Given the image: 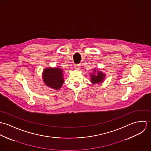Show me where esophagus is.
<instances>
[{"instance_id":"1","label":"esophagus","mask_w":151,"mask_h":151,"mask_svg":"<svg viewBox=\"0 0 151 151\" xmlns=\"http://www.w3.org/2000/svg\"><path fill=\"white\" fill-rule=\"evenodd\" d=\"M79 66H80L79 64H75V70H78L79 69Z\"/></svg>"}]
</instances>
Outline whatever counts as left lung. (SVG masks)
I'll return each mask as SVG.
<instances>
[{
  "label": "left lung",
  "instance_id": "obj_1",
  "mask_svg": "<svg viewBox=\"0 0 151 151\" xmlns=\"http://www.w3.org/2000/svg\"><path fill=\"white\" fill-rule=\"evenodd\" d=\"M96 70L94 69V73H96ZM97 75H94V74H91V81L93 83L96 84L97 83H100L101 82H102L103 81V79H104L105 77V75L103 74L102 72H97Z\"/></svg>",
  "mask_w": 151,
  "mask_h": 151
}]
</instances>
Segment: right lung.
<instances>
[{"label":"right lung","instance_id":"right-lung-1","mask_svg":"<svg viewBox=\"0 0 151 151\" xmlns=\"http://www.w3.org/2000/svg\"><path fill=\"white\" fill-rule=\"evenodd\" d=\"M42 76L45 83L56 90L60 88L64 82L62 70L59 68H47L44 70Z\"/></svg>","mask_w":151,"mask_h":151}]
</instances>
